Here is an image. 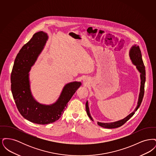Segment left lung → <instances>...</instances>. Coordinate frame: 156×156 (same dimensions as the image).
<instances>
[{"label":"left lung","instance_id":"obj_1","mask_svg":"<svg viewBox=\"0 0 156 156\" xmlns=\"http://www.w3.org/2000/svg\"><path fill=\"white\" fill-rule=\"evenodd\" d=\"M129 56L130 59L132 60V63L134 66H136L137 69L139 70V71L140 73V79H141V85H140V93L139 96V99L137 102V105L133 112L130 113L128 116H127L126 118L124 119L120 120L118 121L115 122H111V123H101L98 122V125L99 126H101L104 128H108V129H113V128H117L124 125L126 122L130 119L134 114L135 113V112L137 111V110L139 109L141 105L143 98L144 97V83L146 81V70H145V67L144 66V63L141 57V51L139 48V45H134L130 50L129 51ZM86 111L88 116H89V118L91 119L92 121L94 120L90 116V112H89V106H88V102L87 101L86 102Z\"/></svg>","mask_w":156,"mask_h":156}]
</instances>
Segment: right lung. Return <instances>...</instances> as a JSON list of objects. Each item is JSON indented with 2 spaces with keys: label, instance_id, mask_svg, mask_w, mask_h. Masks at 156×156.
<instances>
[{
  "label": "right lung",
  "instance_id": "1",
  "mask_svg": "<svg viewBox=\"0 0 156 156\" xmlns=\"http://www.w3.org/2000/svg\"><path fill=\"white\" fill-rule=\"evenodd\" d=\"M44 31L35 33L17 54L11 74V90L18 111L23 118L39 125L53 123L61 118L67 104L81 85L80 82L66 84L57 101L51 105L40 104L31 94L29 74L48 40Z\"/></svg>",
  "mask_w": 156,
  "mask_h": 156
}]
</instances>
